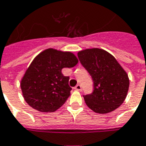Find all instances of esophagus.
Masks as SVG:
<instances>
[{
    "mask_svg": "<svg viewBox=\"0 0 146 146\" xmlns=\"http://www.w3.org/2000/svg\"><path fill=\"white\" fill-rule=\"evenodd\" d=\"M76 90H78V91H81L82 90V86H81L80 84H77V85L75 87H74Z\"/></svg>",
    "mask_w": 146,
    "mask_h": 146,
    "instance_id": "1",
    "label": "esophagus"
}]
</instances>
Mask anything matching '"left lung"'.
Masks as SVG:
<instances>
[{"mask_svg":"<svg viewBox=\"0 0 146 146\" xmlns=\"http://www.w3.org/2000/svg\"><path fill=\"white\" fill-rule=\"evenodd\" d=\"M78 58L93 81V93L83 95L88 107L105 114L122 105L127 96L129 80L115 57L104 50L93 48L80 51Z\"/></svg>","mask_w":146,"mask_h":146,"instance_id":"8db88e82","label":"left lung"}]
</instances>
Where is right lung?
I'll return each mask as SVG.
<instances>
[{
	"label": "right lung",
	"mask_w": 146,
	"mask_h": 146,
	"mask_svg": "<svg viewBox=\"0 0 146 146\" xmlns=\"http://www.w3.org/2000/svg\"><path fill=\"white\" fill-rule=\"evenodd\" d=\"M78 60L70 52L47 49L37 55L22 78L21 87L24 100L31 107L43 113L54 112L70 95L69 76L63 68L73 67Z\"/></svg>",
	"instance_id": "add662e5"
}]
</instances>
